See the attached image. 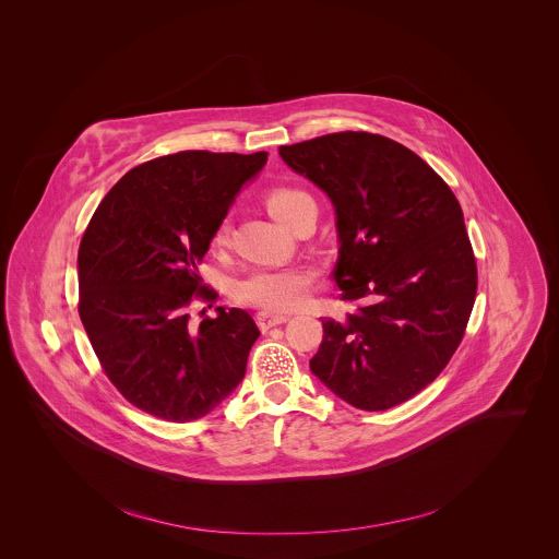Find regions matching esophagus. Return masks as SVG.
<instances>
[{"mask_svg":"<svg viewBox=\"0 0 559 559\" xmlns=\"http://www.w3.org/2000/svg\"><path fill=\"white\" fill-rule=\"evenodd\" d=\"M255 320H258V325L262 328V332H266V330H271L274 325H281V323L288 322V316H285V313L260 311V313L255 316Z\"/></svg>","mask_w":559,"mask_h":559,"instance_id":"esophagus-1","label":"esophagus"}]
</instances>
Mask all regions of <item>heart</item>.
I'll return each instance as SVG.
<instances>
[{
	"label": "heart",
	"instance_id": "heart-1",
	"mask_svg": "<svg viewBox=\"0 0 559 559\" xmlns=\"http://www.w3.org/2000/svg\"><path fill=\"white\" fill-rule=\"evenodd\" d=\"M272 217L290 227L305 204L313 203L311 197L295 187H272L264 197ZM229 239V221L221 219L213 229L211 243L223 248ZM318 281V272L309 266H283V269H254L236 283V297L241 304L254 305L264 311H290L307 301Z\"/></svg>",
	"mask_w": 559,
	"mask_h": 559
}]
</instances>
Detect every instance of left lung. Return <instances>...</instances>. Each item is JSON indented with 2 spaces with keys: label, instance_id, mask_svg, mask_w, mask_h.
Masks as SVG:
<instances>
[{
  "label": "left lung",
  "instance_id": "1",
  "mask_svg": "<svg viewBox=\"0 0 559 559\" xmlns=\"http://www.w3.org/2000/svg\"><path fill=\"white\" fill-rule=\"evenodd\" d=\"M288 168L336 209L344 320L322 318L309 369L346 404L390 409L455 355L477 290L472 241L453 190L402 143L365 131L281 145Z\"/></svg>",
  "mask_w": 559,
  "mask_h": 559
}]
</instances>
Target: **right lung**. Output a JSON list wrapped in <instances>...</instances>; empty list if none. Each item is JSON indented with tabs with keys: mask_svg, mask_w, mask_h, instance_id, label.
<instances>
[{
	"mask_svg": "<svg viewBox=\"0 0 559 559\" xmlns=\"http://www.w3.org/2000/svg\"><path fill=\"white\" fill-rule=\"evenodd\" d=\"M269 153L178 152L127 171L87 223L78 311L102 369L133 406L168 423L203 418L236 390L260 330L243 309L190 323L213 301L199 264L213 229Z\"/></svg>",
	"mask_w": 559,
	"mask_h": 559,
	"instance_id": "add662e5",
	"label": "right lung"
}]
</instances>
